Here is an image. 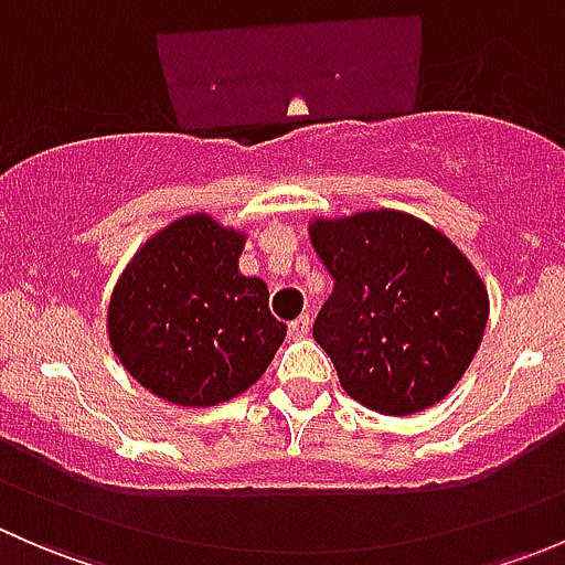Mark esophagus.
<instances>
[{
  "mask_svg": "<svg viewBox=\"0 0 565 565\" xmlns=\"http://www.w3.org/2000/svg\"><path fill=\"white\" fill-rule=\"evenodd\" d=\"M309 328H311L309 315H300L298 319L289 322V335H292V339H303V335H309Z\"/></svg>",
  "mask_w": 565,
  "mask_h": 565,
  "instance_id": "obj_1",
  "label": "esophagus"
}]
</instances>
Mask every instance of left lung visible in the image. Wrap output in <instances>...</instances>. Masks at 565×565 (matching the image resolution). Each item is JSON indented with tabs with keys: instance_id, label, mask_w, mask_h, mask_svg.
<instances>
[{
	"instance_id": "8db88e82",
	"label": "left lung",
	"mask_w": 565,
	"mask_h": 565,
	"mask_svg": "<svg viewBox=\"0 0 565 565\" xmlns=\"http://www.w3.org/2000/svg\"><path fill=\"white\" fill-rule=\"evenodd\" d=\"M309 235L335 278L315 339L341 388L380 415L440 404L487 330L489 292L472 262L424 218L391 207L315 218Z\"/></svg>"
}]
</instances>
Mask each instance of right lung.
Masks as SVG:
<instances>
[{
	"mask_svg": "<svg viewBox=\"0 0 565 565\" xmlns=\"http://www.w3.org/2000/svg\"><path fill=\"white\" fill-rule=\"evenodd\" d=\"M248 235L210 213L182 215L119 273L106 333L125 372L163 402L213 407L248 391L270 366L287 324L270 292L243 276Z\"/></svg>",
	"mask_w": 565,
	"mask_h": 565,
	"instance_id": "right-lung-1",
	"label": "right lung"
}]
</instances>
